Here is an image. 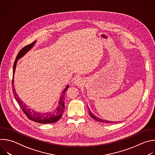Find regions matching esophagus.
<instances>
[{
  "mask_svg": "<svg viewBox=\"0 0 155 155\" xmlns=\"http://www.w3.org/2000/svg\"><path fill=\"white\" fill-rule=\"evenodd\" d=\"M82 82H83V80L81 78H76L74 81V84L76 85H81L82 84Z\"/></svg>",
  "mask_w": 155,
  "mask_h": 155,
  "instance_id": "1",
  "label": "esophagus"
}]
</instances>
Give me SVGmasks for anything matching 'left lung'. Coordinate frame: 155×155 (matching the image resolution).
Returning a JSON list of instances; mask_svg holds the SVG:
<instances>
[{"mask_svg":"<svg viewBox=\"0 0 155 155\" xmlns=\"http://www.w3.org/2000/svg\"><path fill=\"white\" fill-rule=\"evenodd\" d=\"M88 111H89V114L90 116L93 118L94 119H95L96 120L98 121V122H105V123H114V122H114V121H110V120H104V119H101L97 116H96L93 113H92L90 111V110L89 109V108L88 107Z\"/></svg>","mask_w":155,"mask_h":155,"instance_id":"left-lung-1","label":"left lung"}]
</instances>
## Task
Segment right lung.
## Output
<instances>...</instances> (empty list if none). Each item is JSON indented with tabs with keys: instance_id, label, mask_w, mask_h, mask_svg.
<instances>
[{
	"instance_id": "right-lung-1",
	"label": "right lung",
	"mask_w": 155,
	"mask_h": 155,
	"mask_svg": "<svg viewBox=\"0 0 155 155\" xmlns=\"http://www.w3.org/2000/svg\"><path fill=\"white\" fill-rule=\"evenodd\" d=\"M36 42V41H34L33 43L24 47L21 50V51L19 52V53L17 55V57L16 58V60L15 61L14 65H13V80H12L13 92V94L15 96V99L16 100L19 105L22 109L23 111L24 112V113L29 119L33 120L35 122H38L39 124L54 123L57 122L58 120H59L60 118H61L62 114L64 113V108H65V102H64L65 95L66 91L69 87L68 85H67V87L62 91L61 96L60 97V99L59 101L58 107L53 111L47 112V113H40L31 109L19 98L18 94L16 93L15 88L14 87H15L14 86V74L15 73L18 61L19 59L23 57L28 51H30L33 48V47L35 45Z\"/></svg>"
}]
</instances>
